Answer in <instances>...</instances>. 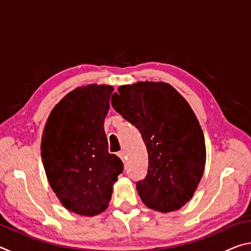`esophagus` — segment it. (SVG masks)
<instances>
[{"label":"esophagus","instance_id":"obj_1","mask_svg":"<svg viewBox=\"0 0 251 251\" xmlns=\"http://www.w3.org/2000/svg\"><path fill=\"white\" fill-rule=\"evenodd\" d=\"M117 155H118V157H120V158L123 160V163H125V158H126V157H125V152H124V151H120Z\"/></svg>","mask_w":251,"mask_h":251}]
</instances>
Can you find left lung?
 <instances>
[{
  "label": "left lung",
  "instance_id": "8db88e82",
  "mask_svg": "<svg viewBox=\"0 0 251 251\" xmlns=\"http://www.w3.org/2000/svg\"><path fill=\"white\" fill-rule=\"evenodd\" d=\"M112 96L117 113L139 129L148 151V173L136 184L151 209L169 212L193 198L206 165L205 137L184 97L165 82L121 85Z\"/></svg>",
  "mask_w": 251,
  "mask_h": 251
}]
</instances>
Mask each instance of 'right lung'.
Masks as SVG:
<instances>
[{
	"mask_svg": "<svg viewBox=\"0 0 251 251\" xmlns=\"http://www.w3.org/2000/svg\"><path fill=\"white\" fill-rule=\"evenodd\" d=\"M112 85L76 87L54 106L44 126L41 157L46 177L67 210L92 217L107 209L122 160L109 154L104 121Z\"/></svg>",
	"mask_w": 251,
	"mask_h": 251,
	"instance_id": "obj_1",
	"label": "right lung"
}]
</instances>
